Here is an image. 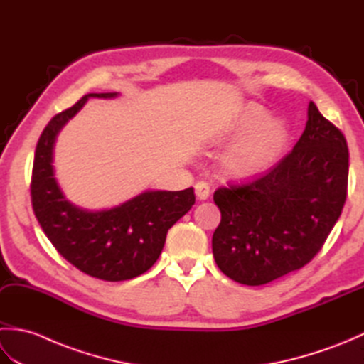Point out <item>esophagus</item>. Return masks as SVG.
I'll use <instances>...</instances> for the list:
<instances>
[{
    "mask_svg": "<svg viewBox=\"0 0 364 364\" xmlns=\"http://www.w3.org/2000/svg\"><path fill=\"white\" fill-rule=\"evenodd\" d=\"M211 194V188L206 181H198L196 184V196L198 200H206Z\"/></svg>",
    "mask_w": 364,
    "mask_h": 364,
    "instance_id": "1",
    "label": "esophagus"
}]
</instances>
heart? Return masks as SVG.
<instances>
[{
    "label": "heart",
    "instance_id": "1",
    "mask_svg": "<svg viewBox=\"0 0 364 364\" xmlns=\"http://www.w3.org/2000/svg\"><path fill=\"white\" fill-rule=\"evenodd\" d=\"M245 134L222 156V168L233 178H250L264 172L280 158L288 144V129L278 119H266L261 106L250 105L231 125V139Z\"/></svg>",
    "mask_w": 364,
    "mask_h": 364
}]
</instances>
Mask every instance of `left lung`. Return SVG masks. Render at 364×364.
Returning <instances> with one entry per match:
<instances>
[{
	"label": "left lung",
	"instance_id": "8db88e82",
	"mask_svg": "<svg viewBox=\"0 0 364 364\" xmlns=\"http://www.w3.org/2000/svg\"><path fill=\"white\" fill-rule=\"evenodd\" d=\"M349 149L313 102L292 151L252 181L214 192L220 223L215 264L241 284L259 286L308 264L341 215Z\"/></svg>",
	"mask_w": 364,
	"mask_h": 364
}]
</instances>
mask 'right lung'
I'll return each mask as SVG.
<instances>
[{
    "instance_id": "right-lung-1",
    "label": "right lung",
    "mask_w": 364,
    "mask_h": 364,
    "mask_svg": "<svg viewBox=\"0 0 364 364\" xmlns=\"http://www.w3.org/2000/svg\"><path fill=\"white\" fill-rule=\"evenodd\" d=\"M90 97L112 98L117 94L84 95L48 122L36 146L31 202L43 233L70 264L100 280H131L156 262L168 228L191 210L196 194L192 188L146 191L112 210L95 213L65 200L54 180L53 146L60 128Z\"/></svg>"
}]
</instances>
